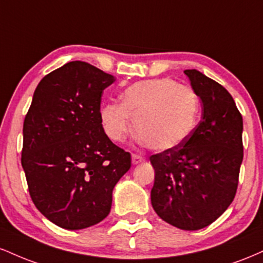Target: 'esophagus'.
Here are the masks:
<instances>
[{"mask_svg": "<svg viewBox=\"0 0 263 263\" xmlns=\"http://www.w3.org/2000/svg\"><path fill=\"white\" fill-rule=\"evenodd\" d=\"M144 161V158L142 156H140V155H132V164H138V163H141V162H143Z\"/></svg>", "mask_w": 263, "mask_h": 263, "instance_id": "1", "label": "esophagus"}]
</instances>
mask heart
Listing matches in <instances>:
<instances>
[{"instance_id": "1", "label": "heart", "mask_w": 263, "mask_h": 263, "mask_svg": "<svg viewBox=\"0 0 263 263\" xmlns=\"http://www.w3.org/2000/svg\"><path fill=\"white\" fill-rule=\"evenodd\" d=\"M200 100L190 86L171 78L138 81L121 93V102L101 108L105 134L121 142L137 132L149 148L168 151L180 146L198 122Z\"/></svg>"}]
</instances>
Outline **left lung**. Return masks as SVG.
<instances>
[{
	"mask_svg": "<svg viewBox=\"0 0 263 263\" xmlns=\"http://www.w3.org/2000/svg\"><path fill=\"white\" fill-rule=\"evenodd\" d=\"M184 74L203 102L201 120L180 146L149 157L151 201L165 222L193 231L215 221L234 200L243 158L242 116L224 86L195 69Z\"/></svg>",
	"mask_w": 263,
	"mask_h": 263,
	"instance_id": "1",
	"label": "left lung"
}]
</instances>
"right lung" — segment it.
Here are the masks:
<instances>
[{
  "mask_svg": "<svg viewBox=\"0 0 263 263\" xmlns=\"http://www.w3.org/2000/svg\"><path fill=\"white\" fill-rule=\"evenodd\" d=\"M115 77L75 62L45 75L23 122L22 167L29 195L48 220L80 230L108 215L112 190L131 168V155L101 123L104 90Z\"/></svg>",
  "mask_w": 263,
  "mask_h": 263,
  "instance_id": "right-lung-1",
  "label": "right lung"
}]
</instances>
